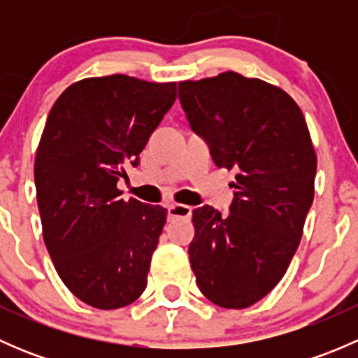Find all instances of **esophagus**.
Instances as JSON below:
<instances>
[{"label": "esophagus", "mask_w": 358, "mask_h": 358, "mask_svg": "<svg viewBox=\"0 0 358 358\" xmlns=\"http://www.w3.org/2000/svg\"><path fill=\"white\" fill-rule=\"evenodd\" d=\"M192 215V208L187 204H169L168 206V220L175 218H189Z\"/></svg>", "instance_id": "1"}]
</instances>
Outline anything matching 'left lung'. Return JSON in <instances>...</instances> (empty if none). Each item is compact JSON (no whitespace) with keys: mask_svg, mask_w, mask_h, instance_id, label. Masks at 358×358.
Here are the masks:
<instances>
[{"mask_svg":"<svg viewBox=\"0 0 358 358\" xmlns=\"http://www.w3.org/2000/svg\"><path fill=\"white\" fill-rule=\"evenodd\" d=\"M190 128L218 168L234 169L229 215L192 211L196 282L222 308H248L279 284L313 202L317 157L303 112L277 86L237 72L178 83Z\"/></svg>","mask_w":358,"mask_h":358,"instance_id":"8db88e82","label":"left lung"}]
</instances>
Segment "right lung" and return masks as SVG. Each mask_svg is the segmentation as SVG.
<instances>
[{"instance_id":"1","label":"right lung","mask_w":358,"mask_h":358,"mask_svg":"<svg viewBox=\"0 0 358 358\" xmlns=\"http://www.w3.org/2000/svg\"><path fill=\"white\" fill-rule=\"evenodd\" d=\"M176 100V83L112 74L71 85L43 129L34 182L57 273L86 305L115 310L147 287L166 208L121 199L117 182Z\"/></svg>"}]
</instances>
